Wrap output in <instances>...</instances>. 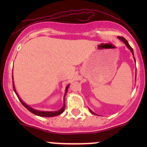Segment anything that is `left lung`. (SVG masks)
Segmentation results:
<instances>
[{
  "label": "left lung",
  "instance_id": "left-lung-1",
  "mask_svg": "<svg viewBox=\"0 0 147 147\" xmlns=\"http://www.w3.org/2000/svg\"><path fill=\"white\" fill-rule=\"evenodd\" d=\"M118 38H119V39H120V40H122V41L123 42H124V43H125L126 46H127V47H128V48H129V50H131V52H132L133 55V56H134V53H133V48H131V45H130L129 44V43H128V41H126V38H124V37H122V36H118ZM134 59H135V61H136V59H135V57H134ZM90 113H92V114H95V113H94L93 112H92V111H91L90 110Z\"/></svg>",
  "mask_w": 147,
  "mask_h": 147
}]
</instances>
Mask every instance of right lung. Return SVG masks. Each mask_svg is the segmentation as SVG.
<instances>
[{"instance_id": "add662e5", "label": "right lung", "mask_w": 147, "mask_h": 147, "mask_svg": "<svg viewBox=\"0 0 147 147\" xmlns=\"http://www.w3.org/2000/svg\"><path fill=\"white\" fill-rule=\"evenodd\" d=\"M13 78V77H12ZM12 83H13V89H14L15 93H16V95H17L18 98L19 99L20 102H21V104H23V106H25V108H26L27 109H28V111H30L31 113H32L34 115H38V116H41V117H54V116H57V115H60L61 113H62L63 112L64 109H65V104H64V105L63 107H62L61 109H60L59 111H55V112H47V111H36V110H34V109H32V108H30V106H28V105H26V104H25L24 102H23V101L21 100V99L19 98V97H18V94L16 93V90H15V87H14V82L12 81ZM69 87V85L68 86L66 87V89H65V95H66L67 92H68V88Z\"/></svg>"}]
</instances>
